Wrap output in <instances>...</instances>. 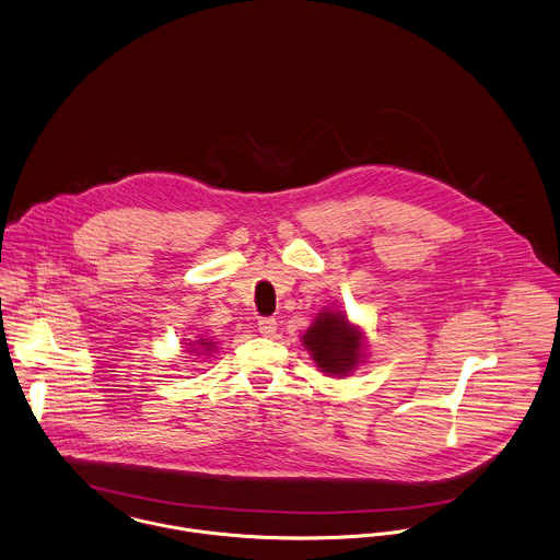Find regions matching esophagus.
<instances>
[{"instance_id":"obj_1","label":"esophagus","mask_w":560,"mask_h":560,"mask_svg":"<svg viewBox=\"0 0 560 560\" xmlns=\"http://www.w3.org/2000/svg\"><path fill=\"white\" fill-rule=\"evenodd\" d=\"M257 329L264 337H275L277 336V320L275 318H261L257 323Z\"/></svg>"}]
</instances>
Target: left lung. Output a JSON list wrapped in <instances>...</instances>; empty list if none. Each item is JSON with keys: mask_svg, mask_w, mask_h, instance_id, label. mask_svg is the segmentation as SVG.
<instances>
[{"mask_svg": "<svg viewBox=\"0 0 560 560\" xmlns=\"http://www.w3.org/2000/svg\"><path fill=\"white\" fill-rule=\"evenodd\" d=\"M303 346L327 376H348L363 361V331L341 312L325 310L305 331Z\"/></svg>", "mask_w": 560, "mask_h": 560, "instance_id": "left-lung-1", "label": "left lung"}]
</instances>
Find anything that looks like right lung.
Instances as JSON below:
<instances>
[{
	"label": "right lung",
	"instance_id": "1",
	"mask_svg": "<svg viewBox=\"0 0 560 560\" xmlns=\"http://www.w3.org/2000/svg\"><path fill=\"white\" fill-rule=\"evenodd\" d=\"M188 346L192 348L188 352H197V354H208V352L214 350V341H210V339H197V341H192Z\"/></svg>",
	"mask_w": 560,
	"mask_h": 560
}]
</instances>
